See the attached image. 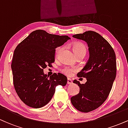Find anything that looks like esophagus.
<instances>
[{
  "label": "esophagus",
  "mask_w": 128,
  "mask_h": 128,
  "mask_svg": "<svg viewBox=\"0 0 128 128\" xmlns=\"http://www.w3.org/2000/svg\"><path fill=\"white\" fill-rule=\"evenodd\" d=\"M72 83H73L72 80L71 79H69V78L67 79V84H68V85H71Z\"/></svg>",
  "instance_id": "1"
}]
</instances>
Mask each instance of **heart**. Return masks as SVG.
I'll list each match as a JSON object with an SVG mask.
<instances>
[{
	"mask_svg": "<svg viewBox=\"0 0 128 128\" xmlns=\"http://www.w3.org/2000/svg\"><path fill=\"white\" fill-rule=\"evenodd\" d=\"M72 49L74 54H75L76 56L80 55V54H84L86 55V45L84 44L82 42H74L72 44ZM61 48H58L56 49V56H58L61 52ZM62 73L65 74L66 75L70 76L73 74V73L75 72V69L71 67H68V66H65L61 70Z\"/></svg>",
	"mask_w": 128,
	"mask_h": 128,
	"instance_id": "heart-1",
	"label": "heart"
}]
</instances>
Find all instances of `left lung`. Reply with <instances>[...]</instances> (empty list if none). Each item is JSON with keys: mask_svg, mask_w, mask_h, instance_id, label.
Instances as JSON below:
<instances>
[{"mask_svg": "<svg viewBox=\"0 0 128 128\" xmlns=\"http://www.w3.org/2000/svg\"><path fill=\"white\" fill-rule=\"evenodd\" d=\"M73 37L87 43L90 57L77 74L79 78H86V82L81 84L76 79L73 80L80 90L72 97L71 102L78 111L88 112L102 105L111 92L117 71L116 54L109 42L96 32L88 30Z\"/></svg>", "mask_w": 128, "mask_h": 128, "instance_id": "1", "label": "left lung"}]
</instances>
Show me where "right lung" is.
<instances>
[{
    "label": "right lung",
    "mask_w": 128,
    "mask_h": 128,
    "mask_svg": "<svg viewBox=\"0 0 128 128\" xmlns=\"http://www.w3.org/2000/svg\"><path fill=\"white\" fill-rule=\"evenodd\" d=\"M70 38L36 30L18 44L14 52L11 68L14 88L28 106L42 108L49 102L57 86H65L67 79L61 73L44 74L43 69L55 62V49Z\"/></svg>",
    "instance_id": "1"
}]
</instances>
